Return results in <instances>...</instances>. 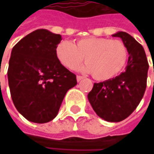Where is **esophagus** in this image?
Segmentation results:
<instances>
[{
  "label": "esophagus",
  "mask_w": 154,
  "mask_h": 154,
  "mask_svg": "<svg viewBox=\"0 0 154 154\" xmlns=\"http://www.w3.org/2000/svg\"><path fill=\"white\" fill-rule=\"evenodd\" d=\"M82 79H84V77H82V76H77V82H80Z\"/></svg>",
  "instance_id": "obj_1"
}]
</instances>
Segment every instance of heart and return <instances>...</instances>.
I'll use <instances>...</instances> for the list:
<instances>
[{
    "mask_svg": "<svg viewBox=\"0 0 154 154\" xmlns=\"http://www.w3.org/2000/svg\"><path fill=\"white\" fill-rule=\"evenodd\" d=\"M60 63L69 69H75L85 58V65L80 69L92 73L99 81H105L119 75L125 68L128 51L119 40L90 36L80 39L76 45L64 40L56 48Z\"/></svg>",
    "mask_w": 154,
    "mask_h": 154,
    "instance_id": "1",
    "label": "heart"
}]
</instances>
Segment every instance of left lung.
I'll return each instance as SVG.
<instances>
[{
	"label": "left lung",
	"instance_id": "obj_1",
	"mask_svg": "<svg viewBox=\"0 0 154 154\" xmlns=\"http://www.w3.org/2000/svg\"><path fill=\"white\" fill-rule=\"evenodd\" d=\"M112 36L121 38L128 48L129 56L126 70L116 77L94 83L87 98L100 118L109 122H119L141 102L149 65L143 48L133 36L126 32H117Z\"/></svg>",
	"mask_w": 154,
	"mask_h": 154
}]
</instances>
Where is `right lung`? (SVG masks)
Returning <instances> with one entry per match:
<instances>
[{"label": "right lung", "mask_w": 154, "mask_h": 154, "mask_svg": "<svg viewBox=\"0 0 154 154\" xmlns=\"http://www.w3.org/2000/svg\"><path fill=\"white\" fill-rule=\"evenodd\" d=\"M61 35L37 29L12 48L8 81L17 111L27 120L46 123L58 114L67 92L77 85L76 75L56 55Z\"/></svg>", "instance_id": "1"}]
</instances>
